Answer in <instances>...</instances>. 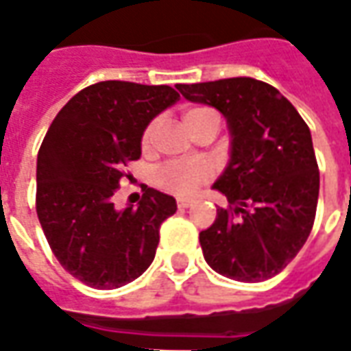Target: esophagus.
<instances>
[{
	"label": "esophagus",
	"mask_w": 351,
	"mask_h": 351,
	"mask_svg": "<svg viewBox=\"0 0 351 351\" xmlns=\"http://www.w3.org/2000/svg\"><path fill=\"white\" fill-rule=\"evenodd\" d=\"M176 206H178L180 210H186V208H190V206H192V199L178 198V199H176Z\"/></svg>",
	"instance_id": "1"
}]
</instances>
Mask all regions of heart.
<instances>
[{"label":"heart","instance_id":"1","mask_svg":"<svg viewBox=\"0 0 351 351\" xmlns=\"http://www.w3.org/2000/svg\"><path fill=\"white\" fill-rule=\"evenodd\" d=\"M210 112L208 108H188L184 112V124L190 126L194 120H198L199 116ZM153 128L155 124H149L143 132V145L149 143L153 134ZM212 175L210 167L204 163H171L161 167L155 175V182L157 186L165 190V192H171V194H176V196H188L192 194L199 184H204L208 178Z\"/></svg>","mask_w":351,"mask_h":351}]
</instances>
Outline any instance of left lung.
I'll list each match as a JSON object with an SVG mask.
<instances>
[{
    "label": "left lung",
    "instance_id": "left-lung-1",
    "mask_svg": "<svg viewBox=\"0 0 351 351\" xmlns=\"http://www.w3.org/2000/svg\"><path fill=\"white\" fill-rule=\"evenodd\" d=\"M192 103L227 118L231 159L213 188L229 208L199 233L206 262L237 282L280 274L305 245L319 202L311 130L276 87L252 77L176 85Z\"/></svg>",
    "mask_w": 351,
    "mask_h": 351
}]
</instances>
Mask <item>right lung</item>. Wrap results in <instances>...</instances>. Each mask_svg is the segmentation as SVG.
<instances>
[{
	"mask_svg": "<svg viewBox=\"0 0 351 351\" xmlns=\"http://www.w3.org/2000/svg\"><path fill=\"white\" fill-rule=\"evenodd\" d=\"M180 95L169 85L101 81L58 112L36 161V215L58 262L79 282L114 289L149 268L176 202L143 188L138 208L116 210L124 167L141 157L147 124Z\"/></svg>",
	"mask_w": 351,
	"mask_h": 351,
	"instance_id": "1",
	"label": "right lung"
}]
</instances>
